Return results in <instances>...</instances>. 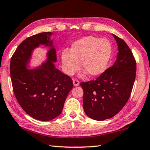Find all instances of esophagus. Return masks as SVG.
Segmentation results:
<instances>
[{
	"instance_id": "1",
	"label": "esophagus",
	"mask_w": 150,
	"mask_h": 150,
	"mask_svg": "<svg viewBox=\"0 0 150 150\" xmlns=\"http://www.w3.org/2000/svg\"><path fill=\"white\" fill-rule=\"evenodd\" d=\"M73 85H74L75 87H77L79 86V81L77 79H73Z\"/></svg>"
}]
</instances>
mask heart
Here are the masks:
<instances>
[{
	"mask_svg": "<svg viewBox=\"0 0 150 150\" xmlns=\"http://www.w3.org/2000/svg\"><path fill=\"white\" fill-rule=\"evenodd\" d=\"M111 54V45L108 39L88 36L75 41L70 51H63L61 61L64 71L69 75L79 69L81 62L90 77H97L105 71Z\"/></svg>",
	"mask_w": 150,
	"mask_h": 150,
	"instance_id": "b5f03b06",
	"label": "heart"
}]
</instances>
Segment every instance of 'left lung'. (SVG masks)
Instances as JSON below:
<instances>
[{"mask_svg":"<svg viewBox=\"0 0 150 150\" xmlns=\"http://www.w3.org/2000/svg\"><path fill=\"white\" fill-rule=\"evenodd\" d=\"M113 36L118 48L115 62L96 80L80 84L85 113L97 121L112 117L122 110L129 98L136 75V62L129 47Z\"/></svg>","mask_w":150,"mask_h":150,"instance_id":"obj_1","label":"left lung"}]
</instances>
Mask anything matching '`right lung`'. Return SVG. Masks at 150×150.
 I'll return each instance as SVG.
<instances>
[{
  "mask_svg": "<svg viewBox=\"0 0 150 150\" xmlns=\"http://www.w3.org/2000/svg\"><path fill=\"white\" fill-rule=\"evenodd\" d=\"M51 32L28 37L18 45L11 59L13 91L21 108L35 120L49 121L60 115L73 87L69 76L54 67L56 50ZM41 44L50 47L47 60L37 68L28 69L32 51Z\"/></svg>",
  "mask_w": 150,
  "mask_h": 150,
  "instance_id": "add662e5",
  "label": "right lung"
}]
</instances>
